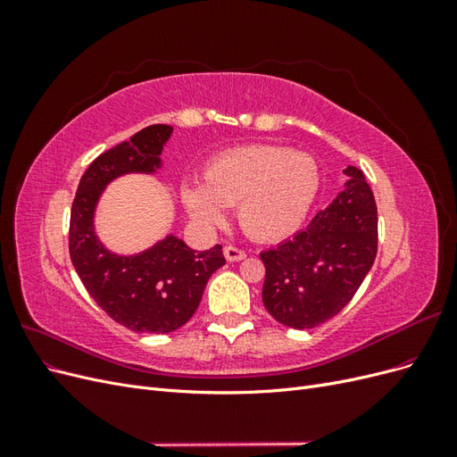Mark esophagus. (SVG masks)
Wrapping results in <instances>:
<instances>
[{
    "mask_svg": "<svg viewBox=\"0 0 457 457\" xmlns=\"http://www.w3.org/2000/svg\"><path fill=\"white\" fill-rule=\"evenodd\" d=\"M225 257H227V261H230V262H237V261H242V259H245V252L244 250H240V247H234V245H225Z\"/></svg>",
    "mask_w": 457,
    "mask_h": 457,
    "instance_id": "1",
    "label": "esophagus"
}]
</instances>
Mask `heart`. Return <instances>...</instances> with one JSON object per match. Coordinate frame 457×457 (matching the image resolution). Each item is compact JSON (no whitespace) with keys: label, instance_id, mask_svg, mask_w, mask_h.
<instances>
[{"label":"heart","instance_id":"1","mask_svg":"<svg viewBox=\"0 0 457 457\" xmlns=\"http://www.w3.org/2000/svg\"><path fill=\"white\" fill-rule=\"evenodd\" d=\"M320 188L312 156L282 146L252 145L220 152L204 170V185L181 188L192 219L205 227L237 205L242 230L259 242H278L301 228Z\"/></svg>","mask_w":457,"mask_h":457}]
</instances>
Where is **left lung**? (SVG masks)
I'll return each mask as SVG.
<instances>
[{
    "label": "left lung",
    "mask_w": 457,
    "mask_h": 457,
    "mask_svg": "<svg viewBox=\"0 0 457 457\" xmlns=\"http://www.w3.org/2000/svg\"><path fill=\"white\" fill-rule=\"evenodd\" d=\"M343 192L305 230L261 253L262 303L280 324L311 329L339 314L378 255V207L364 173L349 165Z\"/></svg>",
    "instance_id": "8db88e82"
}]
</instances>
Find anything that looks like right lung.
I'll return each mask as SVG.
<instances>
[{"mask_svg":"<svg viewBox=\"0 0 457 457\" xmlns=\"http://www.w3.org/2000/svg\"><path fill=\"white\" fill-rule=\"evenodd\" d=\"M171 133V126L156 123L96 156L71 212L68 250L79 280L114 322L137 334H170L187 324L210 276L227 262L219 244L195 252L173 234L137 255H116L96 238L93 215L104 187L126 173H154Z\"/></svg>","mask_w":457,"mask_h":457,"instance_id":"add662e5","label":"right lung"}]
</instances>
